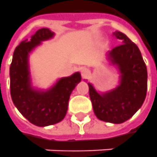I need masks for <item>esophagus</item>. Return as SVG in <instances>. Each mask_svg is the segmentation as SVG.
<instances>
[{"label":"esophagus","mask_w":157,"mask_h":157,"mask_svg":"<svg viewBox=\"0 0 157 157\" xmlns=\"http://www.w3.org/2000/svg\"><path fill=\"white\" fill-rule=\"evenodd\" d=\"M90 74H91V71H90L88 68L84 67V68H82V69H81V76H82L83 78H88V77L90 76Z\"/></svg>","instance_id":"34e87169"}]
</instances>
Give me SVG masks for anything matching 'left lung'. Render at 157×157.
Returning <instances> with one entry per match:
<instances>
[{"mask_svg":"<svg viewBox=\"0 0 157 157\" xmlns=\"http://www.w3.org/2000/svg\"><path fill=\"white\" fill-rule=\"evenodd\" d=\"M123 44L108 52L112 65L120 72V84L115 89L99 93L88 83L94 113L99 120L122 124L143 105L147 93V68L139 48L124 33H113Z\"/></svg>","mask_w":157,"mask_h":157,"instance_id":"obj_1","label":"left lung"}]
</instances>
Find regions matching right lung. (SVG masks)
Instances as JSON below:
<instances>
[{"instance_id":"add662e5","label":"right lung","mask_w":157,"mask_h":157,"mask_svg":"<svg viewBox=\"0 0 157 157\" xmlns=\"http://www.w3.org/2000/svg\"><path fill=\"white\" fill-rule=\"evenodd\" d=\"M54 33L48 28L39 29L30 40H23L13 52L10 66V93L13 103L23 117L33 124L44 127L63 120L68 109L71 91L81 81L79 72L62 78L47 91L32 87L28 55Z\"/></svg>"}]
</instances>
